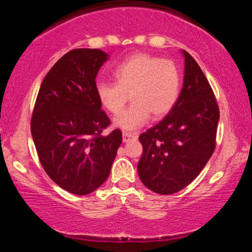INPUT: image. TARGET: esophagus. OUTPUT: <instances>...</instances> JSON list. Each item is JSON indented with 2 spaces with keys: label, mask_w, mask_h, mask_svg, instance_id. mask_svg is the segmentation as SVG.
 <instances>
[{
  "label": "esophagus",
  "mask_w": 252,
  "mask_h": 252,
  "mask_svg": "<svg viewBox=\"0 0 252 252\" xmlns=\"http://www.w3.org/2000/svg\"><path fill=\"white\" fill-rule=\"evenodd\" d=\"M137 134L135 132H123V141L124 142H128L130 139H133V137H136Z\"/></svg>",
  "instance_id": "34e87169"
}]
</instances>
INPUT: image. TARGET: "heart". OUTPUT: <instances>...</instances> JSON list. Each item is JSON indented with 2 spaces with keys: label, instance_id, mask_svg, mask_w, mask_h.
Here are the masks:
<instances>
[{
  "label": "heart",
  "instance_id": "b5f03b06",
  "mask_svg": "<svg viewBox=\"0 0 252 252\" xmlns=\"http://www.w3.org/2000/svg\"><path fill=\"white\" fill-rule=\"evenodd\" d=\"M116 84L99 81L95 86L103 108L117 115L127 98L132 104L113 120L117 128L134 130L149 120L161 118L175 105L181 87V73L172 61L146 54H136L120 63L113 71Z\"/></svg>",
  "mask_w": 252,
  "mask_h": 252
}]
</instances>
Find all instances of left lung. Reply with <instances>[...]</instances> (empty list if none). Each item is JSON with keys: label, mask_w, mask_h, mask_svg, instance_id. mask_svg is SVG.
Masks as SVG:
<instances>
[{"label": "left lung", "mask_w": 252, "mask_h": 252, "mask_svg": "<svg viewBox=\"0 0 252 252\" xmlns=\"http://www.w3.org/2000/svg\"><path fill=\"white\" fill-rule=\"evenodd\" d=\"M184 85L165 118L139 137L141 181L157 194L170 195L195 180L216 148L219 109L208 79L187 51Z\"/></svg>", "instance_id": "obj_1"}]
</instances>
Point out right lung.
<instances>
[{
  "label": "right lung",
  "mask_w": 252,
  "mask_h": 252,
  "mask_svg": "<svg viewBox=\"0 0 252 252\" xmlns=\"http://www.w3.org/2000/svg\"><path fill=\"white\" fill-rule=\"evenodd\" d=\"M109 55L73 49L44 77L31 132L41 165L55 184L88 195L104 184L123 141L120 129L102 135L110 119L96 96V75Z\"/></svg>",
  "instance_id": "add662e5"
}]
</instances>
